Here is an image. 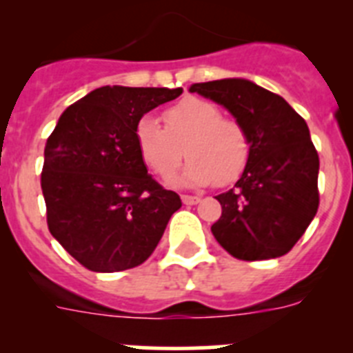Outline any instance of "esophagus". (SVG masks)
Returning a JSON list of instances; mask_svg holds the SVG:
<instances>
[{
	"label": "esophagus",
	"mask_w": 353,
	"mask_h": 353,
	"mask_svg": "<svg viewBox=\"0 0 353 353\" xmlns=\"http://www.w3.org/2000/svg\"><path fill=\"white\" fill-rule=\"evenodd\" d=\"M182 201L185 205H196L199 203L198 196H191V194H182Z\"/></svg>",
	"instance_id": "1"
}]
</instances>
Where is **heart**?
I'll return each instance as SVG.
<instances>
[{"mask_svg":"<svg viewBox=\"0 0 353 353\" xmlns=\"http://www.w3.org/2000/svg\"><path fill=\"white\" fill-rule=\"evenodd\" d=\"M164 131L152 118H141L134 130L136 148L148 170L170 179L179 170L183 148L189 157L182 182L187 185H228L244 173L251 141L240 121L224 118L212 102L187 97L162 113Z\"/></svg>","mask_w":353,"mask_h":353,"instance_id":"1","label":"heart"}]
</instances>
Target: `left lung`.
Returning <instances> with one entry per match:
<instances>
[{"label": "left lung", "mask_w": 353, "mask_h": 353, "mask_svg": "<svg viewBox=\"0 0 353 353\" xmlns=\"http://www.w3.org/2000/svg\"><path fill=\"white\" fill-rule=\"evenodd\" d=\"M248 130L251 157L239 182L215 196L223 207L215 240L236 260L279 258L292 251L320 205V159L304 118L277 93L248 79L196 83Z\"/></svg>", "instance_id": "obj_1"}]
</instances>
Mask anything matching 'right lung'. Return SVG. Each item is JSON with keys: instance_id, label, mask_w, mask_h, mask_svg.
<instances>
[{"instance_id": "add662e5", "label": "right lung", "mask_w": 353, "mask_h": 353, "mask_svg": "<svg viewBox=\"0 0 353 353\" xmlns=\"http://www.w3.org/2000/svg\"><path fill=\"white\" fill-rule=\"evenodd\" d=\"M182 88L102 86L68 105L43 150L48 226L92 272H120L148 260L180 196L148 174L136 148L141 117Z\"/></svg>"}]
</instances>
